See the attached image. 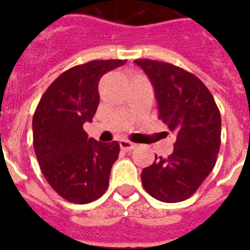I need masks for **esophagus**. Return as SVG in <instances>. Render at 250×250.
Wrapping results in <instances>:
<instances>
[{"instance_id":"obj_1","label":"esophagus","mask_w":250,"mask_h":250,"mask_svg":"<svg viewBox=\"0 0 250 250\" xmlns=\"http://www.w3.org/2000/svg\"><path fill=\"white\" fill-rule=\"evenodd\" d=\"M120 147H121L123 150H125V151H129V150L134 149V147H136V145H134L133 142H130V141L121 140L120 141Z\"/></svg>"}]
</instances>
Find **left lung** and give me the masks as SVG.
I'll return each instance as SVG.
<instances>
[{"label": "left lung", "mask_w": 250, "mask_h": 250, "mask_svg": "<svg viewBox=\"0 0 250 250\" xmlns=\"http://www.w3.org/2000/svg\"><path fill=\"white\" fill-rule=\"evenodd\" d=\"M153 84L158 117L176 132L174 151L141 172L144 188L165 203L189 198L209 175L220 149L221 117L203 82L165 62L134 61Z\"/></svg>", "instance_id": "8db88e82"}]
</instances>
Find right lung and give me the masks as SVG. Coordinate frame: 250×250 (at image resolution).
I'll list each match as a JSON object with an SVG mask.
<instances>
[{
	"label": "right lung",
	"mask_w": 250,
	"mask_h": 250,
	"mask_svg": "<svg viewBox=\"0 0 250 250\" xmlns=\"http://www.w3.org/2000/svg\"><path fill=\"white\" fill-rule=\"evenodd\" d=\"M125 63L92 61L67 69L47 88L35 109V155L48 185L68 202L91 203L108 188L120 145L88 138L83 125L96 113L101 76Z\"/></svg>",
	"instance_id": "right-lung-1"
}]
</instances>
